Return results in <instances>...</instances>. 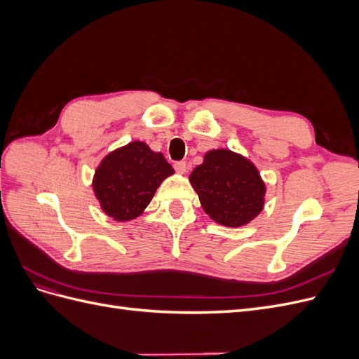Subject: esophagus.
I'll return each instance as SVG.
<instances>
[{
	"label": "esophagus",
	"instance_id": "esophagus-1",
	"mask_svg": "<svg viewBox=\"0 0 359 359\" xmlns=\"http://www.w3.org/2000/svg\"><path fill=\"white\" fill-rule=\"evenodd\" d=\"M173 168H175V170L178 173H186L187 172V163L186 161H177L175 165H173Z\"/></svg>",
	"mask_w": 359,
	"mask_h": 359
}]
</instances>
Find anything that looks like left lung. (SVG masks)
Masks as SVG:
<instances>
[{
	"label": "left lung",
	"mask_w": 359,
	"mask_h": 359,
	"mask_svg": "<svg viewBox=\"0 0 359 359\" xmlns=\"http://www.w3.org/2000/svg\"><path fill=\"white\" fill-rule=\"evenodd\" d=\"M190 182L203 211L223 226L247 224L264 208L265 184L257 169L229 149L208 151Z\"/></svg>",
	"instance_id": "obj_1"
}]
</instances>
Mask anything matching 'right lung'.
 <instances>
[{"label": "right lung", "instance_id": "right-lung-1", "mask_svg": "<svg viewBox=\"0 0 359 359\" xmlns=\"http://www.w3.org/2000/svg\"><path fill=\"white\" fill-rule=\"evenodd\" d=\"M172 173L161 153L135 140L102 160L93 187L102 210L116 222H127L142 214L161 181Z\"/></svg>", "mask_w": 359, "mask_h": 359}]
</instances>
